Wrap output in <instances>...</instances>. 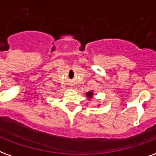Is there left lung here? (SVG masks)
<instances>
[{
    "label": "left lung",
    "mask_w": 156,
    "mask_h": 156,
    "mask_svg": "<svg viewBox=\"0 0 156 156\" xmlns=\"http://www.w3.org/2000/svg\"><path fill=\"white\" fill-rule=\"evenodd\" d=\"M86 95H87V97L91 98L92 95H93V93H92V91H90V92H88V93H86Z\"/></svg>",
    "instance_id": "1"
}]
</instances>
